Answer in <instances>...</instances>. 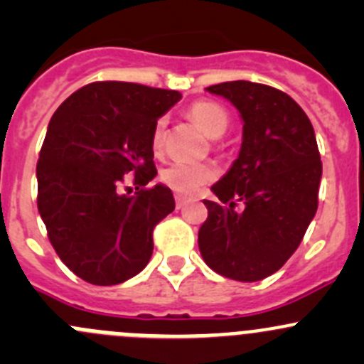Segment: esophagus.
<instances>
[{
	"label": "esophagus",
	"instance_id": "1",
	"mask_svg": "<svg viewBox=\"0 0 364 364\" xmlns=\"http://www.w3.org/2000/svg\"><path fill=\"white\" fill-rule=\"evenodd\" d=\"M174 199H176V208H178V209H181V208H183V205H185V204H186V197L179 196V193H178V196H176V197H174Z\"/></svg>",
	"mask_w": 364,
	"mask_h": 364
}]
</instances>
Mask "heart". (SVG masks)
Returning a JSON list of instances; mask_svg holds the SVG:
<instances>
[{
    "mask_svg": "<svg viewBox=\"0 0 364 364\" xmlns=\"http://www.w3.org/2000/svg\"><path fill=\"white\" fill-rule=\"evenodd\" d=\"M188 116L199 124L204 134L211 139H218L225 134L229 127V112L225 107L211 100H199L190 105ZM165 128L167 119L159 117L153 124L151 130V148L153 151H161L165 142ZM218 171L213 164H185V161H174L161 168L160 181L167 188L181 193V196H192L197 190L203 188L208 183L215 181Z\"/></svg>",
    "mask_w": 364,
    "mask_h": 364,
    "instance_id": "1",
    "label": "heart"
}]
</instances>
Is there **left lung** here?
<instances>
[{"label": "left lung", "instance_id": "1", "mask_svg": "<svg viewBox=\"0 0 364 364\" xmlns=\"http://www.w3.org/2000/svg\"><path fill=\"white\" fill-rule=\"evenodd\" d=\"M208 91L232 102L245 124L240 156L211 188L218 203L204 200L199 250L222 277L259 282L287 262L317 211V139L303 109L277 87L232 80Z\"/></svg>", "mask_w": 364, "mask_h": 364}]
</instances>
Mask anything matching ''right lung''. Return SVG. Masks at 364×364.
Segmentation results:
<instances>
[{
  "label": "right lung",
  "mask_w": 364,
  "mask_h": 364,
  "mask_svg": "<svg viewBox=\"0 0 364 364\" xmlns=\"http://www.w3.org/2000/svg\"><path fill=\"white\" fill-rule=\"evenodd\" d=\"M181 93L137 82L98 80L72 93L50 119L36 164L38 211L58 257L93 285L141 273L153 230L174 211L171 188H146L156 176L151 130ZM134 174L138 192L120 186Z\"/></svg>",
  "instance_id": "right-lung-1"
}]
</instances>
